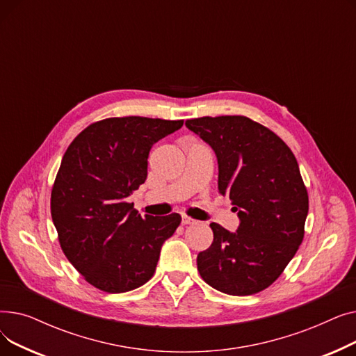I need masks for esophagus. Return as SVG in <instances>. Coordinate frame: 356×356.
<instances>
[{
  "label": "esophagus",
  "mask_w": 356,
  "mask_h": 356,
  "mask_svg": "<svg viewBox=\"0 0 356 356\" xmlns=\"http://www.w3.org/2000/svg\"><path fill=\"white\" fill-rule=\"evenodd\" d=\"M196 222H197L196 219H193V218H191L188 215H183L181 216V223H183V225H193V223H196Z\"/></svg>",
  "instance_id": "obj_1"
}]
</instances>
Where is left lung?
<instances>
[{
	"instance_id": "left-lung-1",
	"label": "left lung",
	"mask_w": 356,
	"mask_h": 356,
	"mask_svg": "<svg viewBox=\"0 0 356 356\" xmlns=\"http://www.w3.org/2000/svg\"><path fill=\"white\" fill-rule=\"evenodd\" d=\"M186 127L213 148L218 189L241 219L234 234L211 223L213 242L197 255L199 274L225 294L263 291L282 275L305 236L309 195L297 160L271 129L247 117H202Z\"/></svg>"
}]
</instances>
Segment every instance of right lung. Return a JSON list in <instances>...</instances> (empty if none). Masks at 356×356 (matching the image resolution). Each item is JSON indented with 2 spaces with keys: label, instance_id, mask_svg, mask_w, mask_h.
Listing matches in <instances>:
<instances>
[{
  "label": "right lung",
  "instance_id": "1",
  "mask_svg": "<svg viewBox=\"0 0 356 356\" xmlns=\"http://www.w3.org/2000/svg\"><path fill=\"white\" fill-rule=\"evenodd\" d=\"M183 120L106 118L86 127L67 147L56 175L50 212L63 254L86 282L125 293L156 273L163 242L181 216H141L127 197L147 179L153 144Z\"/></svg>",
  "mask_w": 356,
  "mask_h": 356
}]
</instances>
